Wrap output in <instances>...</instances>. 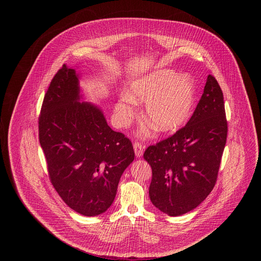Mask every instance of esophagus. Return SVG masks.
Returning <instances> with one entry per match:
<instances>
[{"mask_svg": "<svg viewBox=\"0 0 261 261\" xmlns=\"http://www.w3.org/2000/svg\"><path fill=\"white\" fill-rule=\"evenodd\" d=\"M133 146H134L135 155H136L137 157H141L142 154H143V150H144L143 144H142L141 142H139V141H135L134 144H133Z\"/></svg>", "mask_w": 261, "mask_h": 261, "instance_id": "obj_1", "label": "esophagus"}]
</instances>
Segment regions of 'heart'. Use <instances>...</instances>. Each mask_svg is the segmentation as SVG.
I'll list each match as a JSON object with an SVG mask.
<instances>
[{
    "mask_svg": "<svg viewBox=\"0 0 261 261\" xmlns=\"http://www.w3.org/2000/svg\"><path fill=\"white\" fill-rule=\"evenodd\" d=\"M195 101V85L188 74L162 69L134 81L128 94L120 97L116 114L126 125L135 114V102H146L144 119L158 132L176 130L190 118Z\"/></svg>",
    "mask_w": 261,
    "mask_h": 261,
    "instance_id": "heart-1",
    "label": "heart"
}]
</instances>
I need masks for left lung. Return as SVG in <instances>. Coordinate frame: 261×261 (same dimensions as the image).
I'll return each mask as SVG.
<instances>
[{
  "instance_id": "1",
  "label": "left lung",
  "mask_w": 261,
  "mask_h": 261,
  "mask_svg": "<svg viewBox=\"0 0 261 261\" xmlns=\"http://www.w3.org/2000/svg\"><path fill=\"white\" fill-rule=\"evenodd\" d=\"M227 131L222 90L208 75L188 123L144 151L153 173L148 194L157 208L179 216L207 197L217 181Z\"/></svg>"
}]
</instances>
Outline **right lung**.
Here are the masks:
<instances>
[{
    "instance_id": "right-lung-1",
    "label": "right lung",
    "mask_w": 261,
    "mask_h": 261,
    "mask_svg": "<svg viewBox=\"0 0 261 261\" xmlns=\"http://www.w3.org/2000/svg\"><path fill=\"white\" fill-rule=\"evenodd\" d=\"M38 129L48 176L61 198L84 216L104 213L135 154L131 140L107 125L100 108L80 102L74 69L63 65L51 80Z\"/></svg>"
}]
</instances>
